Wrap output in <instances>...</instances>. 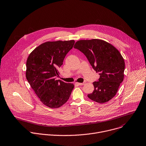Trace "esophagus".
<instances>
[{
    "instance_id": "obj_1",
    "label": "esophagus",
    "mask_w": 146,
    "mask_h": 146,
    "mask_svg": "<svg viewBox=\"0 0 146 146\" xmlns=\"http://www.w3.org/2000/svg\"><path fill=\"white\" fill-rule=\"evenodd\" d=\"M76 84H77V85H84L85 84V83L84 82H83V83H80V82H76Z\"/></svg>"
}]
</instances>
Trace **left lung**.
Here are the masks:
<instances>
[{
  "mask_svg": "<svg viewBox=\"0 0 146 146\" xmlns=\"http://www.w3.org/2000/svg\"><path fill=\"white\" fill-rule=\"evenodd\" d=\"M87 58L100 78L93 82L94 90L88 94L92 100L104 103L116 95L124 78L125 63L120 52L111 44L98 39L80 40L74 46Z\"/></svg>",
  "mask_w": 146,
  "mask_h": 146,
  "instance_id": "8db88e82",
  "label": "left lung"
}]
</instances>
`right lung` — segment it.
Segmentation results:
<instances>
[{"instance_id":"right-lung-1","label":"right lung","mask_w":146,"mask_h":146,"mask_svg":"<svg viewBox=\"0 0 146 146\" xmlns=\"http://www.w3.org/2000/svg\"><path fill=\"white\" fill-rule=\"evenodd\" d=\"M74 40L46 42L30 53L26 62V77L31 87L46 106L57 108L69 99L74 87L56 77L58 69L74 44Z\"/></svg>"}]
</instances>
